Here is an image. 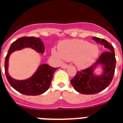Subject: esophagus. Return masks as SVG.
Here are the masks:
<instances>
[{
    "label": "esophagus",
    "mask_w": 123,
    "mask_h": 123,
    "mask_svg": "<svg viewBox=\"0 0 123 123\" xmlns=\"http://www.w3.org/2000/svg\"><path fill=\"white\" fill-rule=\"evenodd\" d=\"M62 68L63 69H67V68H68V65H66V64H63V65H62Z\"/></svg>",
    "instance_id": "1"
}]
</instances>
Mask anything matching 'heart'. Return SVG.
Instances as JSON below:
<instances>
[{"instance_id":"1","label":"heart","mask_w":123,"mask_h":123,"mask_svg":"<svg viewBox=\"0 0 123 123\" xmlns=\"http://www.w3.org/2000/svg\"><path fill=\"white\" fill-rule=\"evenodd\" d=\"M99 48L86 41L73 39L63 41L59 46V51L52 53L67 61H73L77 68L85 69L94 62L99 54Z\"/></svg>"}]
</instances>
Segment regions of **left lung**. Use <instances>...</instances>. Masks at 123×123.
I'll use <instances>...</instances> for the list:
<instances>
[{
	"label": "left lung",
	"mask_w": 123,
	"mask_h": 123,
	"mask_svg": "<svg viewBox=\"0 0 123 123\" xmlns=\"http://www.w3.org/2000/svg\"><path fill=\"white\" fill-rule=\"evenodd\" d=\"M92 39L106 48L100 55L94 65L86 69L77 71L71 83L76 91L82 94H94L105 89L113 80L116 65L113 46L103 38L93 37ZM101 68L102 73L96 74L95 72Z\"/></svg>",
	"instance_id": "obj_1"
}]
</instances>
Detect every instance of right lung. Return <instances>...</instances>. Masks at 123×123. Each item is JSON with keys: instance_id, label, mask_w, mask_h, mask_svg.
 I'll use <instances>...</instances> for the list:
<instances>
[{"instance_id": "obj_1", "label": "right lung", "mask_w": 123, "mask_h": 123, "mask_svg": "<svg viewBox=\"0 0 123 123\" xmlns=\"http://www.w3.org/2000/svg\"><path fill=\"white\" fill-rule=\"evenodd\" d=\"M25 48H32L37 52L42 54L44 53L45 50L44 44L40 38L24 37L17 39L11 44L5 58V74L10 85L18 92L27 96H38L44 93L50 88L54 74L58 68H52L48 64L43 63L38 66L31 77L24 80H17L12 78L8 73L10 54L15 51L21 50Z\"/></svg>"}]
</instances>
